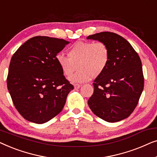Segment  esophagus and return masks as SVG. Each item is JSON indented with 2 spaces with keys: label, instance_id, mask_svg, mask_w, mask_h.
Listing matches in <instances>:
<instances>
[{
  "label": "esophagus",
  "instance_id": "esophagus-1",
  "mask_svg": "<svg viewBox=\"0 0 157 157\" xmlns=\"http://www.w3.org/2000/svg\"><path fill=\"white\" fill-rule=\"evenodd\" d=\"M80 87H81V85L80 84H78V83H76V84H74V88L76 89H78Z\"/></svg>",
  "mask_w": 157,
  "mask_h": 157
}]
</instances>
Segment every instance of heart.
Segmentation results:
<instances>
[{"instance_id":"b5f03b06","label":"heart","mask_w":157,"mask_h":157,"mask_svg":"<svg viewBox=\"0 0 157 157\" xmlns=\"http://www.w3.org/2000/svg\"><path fill=\"white\" fill-rule=\"evenodd\" d=\"M68 56L58 53L56 61L66 76L73 83H83L92 77L101 76L106 69L110 60L109 47L104 42H77L68 49Z\"/></svg>"}]
</instances>
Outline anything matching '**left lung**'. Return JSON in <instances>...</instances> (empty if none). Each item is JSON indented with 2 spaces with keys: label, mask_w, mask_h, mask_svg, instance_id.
<instances>
[{
  "label": "left lung",
  "mask_w": 157,
  "mask_h": 157,
  "mask_svg": "<svg viewBox=\"0 0 157 157\" xmlns=\"http://www.w3.org/2000/svg\"><path fill=\"white\" fill-rule=\"evenodd\" d=\"M87 39L105 43L110 51L109 65L94 80V94L88 104L94 114L104 121H121L133 112L143 91L140 58L132 45L117 33L101 32Z\"/></svg>",
  "instance_id": "left-lung-1"
}]
</instances>
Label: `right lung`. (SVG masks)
<instances>
[{
  "mask_svg": "<svg viewBox=\"0 0 157 157\" xmlns=\"http://www.w3.org/2000/svg\"><path fill=\"white\" fill-rule=\"evenodd\" d=\"M69 42L35 36L13 55L7 86L16 109L28 121L44 124L59 114L74 89L63 76L56 56Z\"/></svg>",
  "mask_w": 157,
  "mask_h": 157,
  "instance_id": "right-lung-1",
  "label": "right lung"
}]
</instances>
